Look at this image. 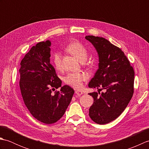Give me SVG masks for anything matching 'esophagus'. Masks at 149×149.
I'll return each instance as SVG.
<instances>
[{"label": "esophagus", "mask_w": 149, "mask_h": 149, "mask_svg": "<svg viewBox=\"0 0 149 149\" xmlns=\"http://www.w3.org/2000/svg\"><path fill=\"white\" fill-rule=\"evenodd\" d=\"M75 93H76V95H77L78 96H81V95H83V91H81L80 90H76L75 91Z\"/></svg>", "instance_id": "34e87169"}]
</instances>
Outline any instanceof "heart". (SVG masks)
Here are the masks:
<instances>
[{
    "instance_id": "b5f03b06",
    "label": "heart",
    "mask_w": 149,
    "mask_h": 149,
    "mask_svg": "<svg viewBox=\"0 0 149 149\" xmlns=\"http://www.w3.org/2000/svg\"><path fill=\"white\" fill-rule=\"evenodd\" d=\"M66 50L81 61L87 59L88 51L83 44L79 42H72L66 47ZM53 61L58 70L61 68V55L59 52H56L53 56ZM87 76L83 73H68L63 77L65 83L75 88H81L83 82L86 80Z\"/></svg>"
}]
</instances>
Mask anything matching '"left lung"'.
Returning <instances> with one entry per match:
<instances>
[{
    "mask_svg": "<svg viewBox=\"0 0 149 149\" xmlns=\"http://www.w3.org/2000/svg\"><path fill=\"white\" fill-rule=\"evenodd\" d=\"M99 54V69L88 84L105 92L90 93L94 101L89 116L98 124H106L121 115L134 93V72L124 52L102 37L86 36Z\"/></svg>",
    "mask_w": 149,
    "mask_h": 149,
    "instance_id": "1",
    "label": "left lung"
}]
</instances>
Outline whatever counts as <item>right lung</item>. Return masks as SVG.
<instances>
[{
	"label": "right lung",
	"instance_id": "add662e5",
	"mask_svg": "<svg viewBox=\"0 0 149 149\" xmlns=\"http://www.w3.org/2000/svg\"><path fill=\"white\" fill-rule=\"evenodd\" d=\"M50 45L47 40L33 46L22 59L19 70V86L25 105L33 116L47 124L61 118L74 93L68 85L55 91L61 86V81L50 63Z\"/></svg>",
	"mask_w": 149,
	"mask_h": 149
}]
</instances>
